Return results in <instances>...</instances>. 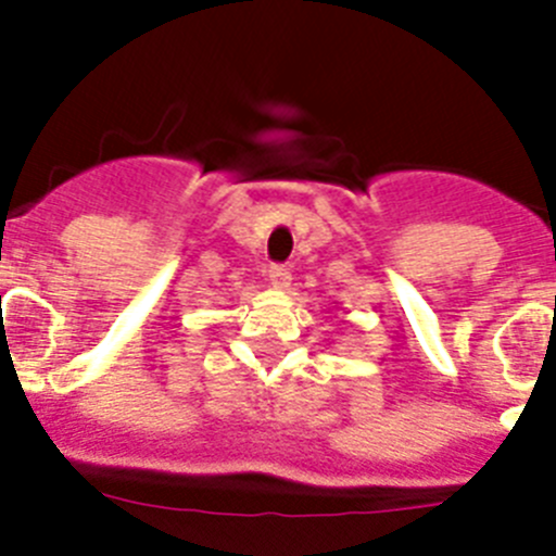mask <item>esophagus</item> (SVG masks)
I'll use <instances>...</instances> for the list:
<instances>
[{
  "instance_id": "obj_1",
  "label": "esophagus",
  "mask_w": 556,
  "mask_h": 556,
  "mask_svg": "<svg viewBox=\"0 0 556 556\" xmlns=\"http://www.w3.org/2000/svg\"><path fill=\"white\" fill-rule=\"evenodd\" d=\"M267 281L273 283V289H287L289 281H292V273H289V267H283V264H273V267L267 269Z\"/></svg>"
}]
</instances>
